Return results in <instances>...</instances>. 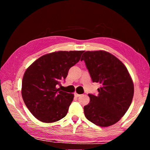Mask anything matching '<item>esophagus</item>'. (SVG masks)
<instances>
[{
    "label": "esophagus",
    "mask_w": 150,
    "mask_h": 150,
    "mask_svg": "<svg viewBox=\"0 0 150 150\" xmlns=\"http://www.w3.org/2000/svg\"><path fill=\"white\" fill-rule=\"evenodd\" d=\"M75 96H76V97H79V96H81V95H79V94H77V93H75Z\"/></svg>",
    "instance_id": "1"
}]
</instances>
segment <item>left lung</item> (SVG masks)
I'll use <instances>...</instances> for the list:
<instances>
[{"label": "left lung", "instance_id": "1", "mask_svg": "<svg viewBox=\"0 0 150 150\" xmlns=\"http://www.w3.org/2000/svg\"><path fill=\"white\" fill-rule=\"evenodd\" d=\"M93 83H99L96 96L88 94L84 106L85 117L96 125H113L125 115L132 101L134 83L126 66L105 51H87L83 54Z\"/></svg>", "mask_w": 150, "mask_h": 150}]
</instances>
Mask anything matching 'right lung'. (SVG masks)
Masks as SVG:
<instances>
[{
  "mask_svg": "<svg viewBox=\"0 0 150 150\" xmlns=\"http://www.w3.org/2000/svg\"><path fill=\"white\" fill-rule=\"evenodd\" d=\"M84 51H59L42 55L24 73L22 96L25 105L38 120L54 122L64 118L74 95L57 88Z\"/></svg>",
  "mask_w": 150,
  "mask_h": 150,
  "instance_id": "add662e5",
  "label": "right lung"
}]
</instances>
